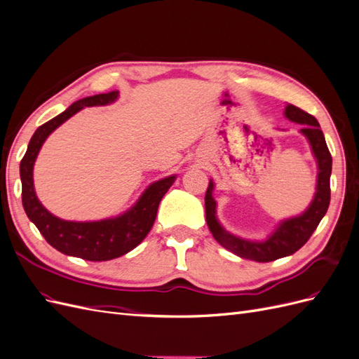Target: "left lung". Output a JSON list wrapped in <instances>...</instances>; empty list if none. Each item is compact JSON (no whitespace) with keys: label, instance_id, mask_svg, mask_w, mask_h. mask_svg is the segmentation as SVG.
Instances as JSON below:
<instances>
[{"label":"left lung","instance_id":"1","mask_svg":"<svg viewBox=\"0 0 359 359\" xmlns=\"http://www.w3.org/2000/svg\"><path fill=\"white\" fill-rule=\"evenodd\" d=\"M285 114L290 121L306 124V127H304L301 132L310 140L313 153L318 158V191L310 205V208L306 212L299 217H295V219H290L281 223L278 226V229L264 243L245 241L241 240V238L233 236L229 232H226L219 224V222H217L215 201L212 199V181H210V186L205 193L206 223H208L210 231L215 240L236 256L248 260H256V262H271V260H277L280 257H285L298 252V250L310 240L313 232L316 231V227L323 219V215L328 211L331 201L330 177L332 168V157L327 147V142H325V136L322 133L318 119L293 104H289L286 107Z\"/></svg>","mask_w":359,"mask_h":359}]
</instances>
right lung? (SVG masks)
<instances>
[{
	"mask_svg": "<svg viewBox=\"0 0 359 359\" xmlns=\"http://www.w3.org/2000/svg\"><path fill=\"white\" fill-rule=\"evenodd\" d=\"M116 97L118 91L115 90L104 94L85 97V99L73 103L67 111L52 118L50 121L36 130V133L32 135L29 140L24 158L20 160L22 205L28 219L37 226V229L45 236V240L53 248H57L58 252L85 260H93V262L119 257L142 243L156 222L158 203L173 181H175V177H168L151 184L133 208L121 217L102 222L76 223L61 220L58 217L52 215L39 202L34 191V184H32V166H34L36 157L43 142L58 126L85 106H102L112 103Z\"/></svg>",
	"mask_w": 359,
	"mask_h": 359,
	"instance_id": "obj_1",
	"label": "right lung"
}]
</instances>
